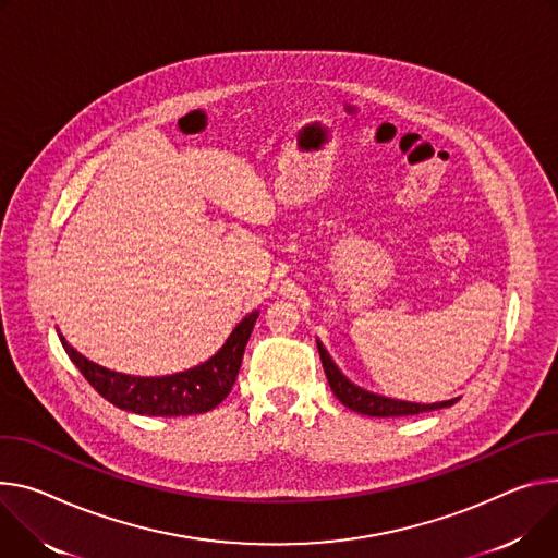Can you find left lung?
I'll return each mask as SVG.
<instances>
[{
    "label": "left lung",
    "mask_w": 558,
    "mask_h": 558,
    "mask_svg": "<svg viewBox=\"0 0 558 558\" xmlns=\"http://www.w3.org/2000/svg\"><path fill=\"white\" fill-rule=\"evenodd\" d=\"M318 351H320V361H323V369L327 374L329 387L336 393V398L344 404V408L365 414V416H378V418H389V416H414V414H423V412H432V410H442V408H451V404L459 398L451 400H440V402H410V400H398V398H387L374 391H367L359 385H353L331 361V356L327 353V349L323 347L320 340H316Z\"/></svg>",
    "instance_id": "left-lung-1"
}]
</instances>
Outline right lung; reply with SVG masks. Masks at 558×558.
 Instances as JSON below:
<instances>
[{
  "mask_svg": "<svg viewBox=\"0 0 558 558\" xmlns=\"http://www.w3.org/2000/svg\"><path fill=\"white\" fill-rule=\"evenodd\" d=\"M258 314L260 312L246 314L209 361L167 376H133L107 369L84 359L64 336H60V340L90 387L116 408L140 416H191L218 408L229 396Z\"/></svg>",
  "mask_w": 558,
  "mask_h": 558,
  "instance_id": "right-lung-1",
  "label": "right lung"
}]
</instances>
